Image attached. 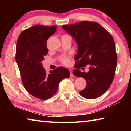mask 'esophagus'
<instances>
[{
    "mask_svg": "<svg viewBox=\"0 0 131 131\" xmlns=\"http://www.w3.org/2000/svg\"><path fill=\"white\" fill-rule=\"evenodd\" d=\"M69 72H70V77H74V76L73 74V73H72V70H69Z\"/></svg>",
    "mask_w": 131,
    "mask_h": 131,
    "instance_id": "1",
    "label": "esophagus"
}]
</instances>
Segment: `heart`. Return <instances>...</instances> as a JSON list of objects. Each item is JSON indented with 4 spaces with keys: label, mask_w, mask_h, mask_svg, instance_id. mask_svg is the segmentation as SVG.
Wrapping results in <instances>:
<instances>
[{
    "label": "heart",
    "mask_w": 131,
    "mask_h": 131,
    "mask_svg": "<svg viewBox=\"0 0 131 131\" xmlns=\"http://www.w3.org/2000/svg\"><path fill=\"white\" fill-rule=\"evenodd\" d=\"M61 62L63 65H68L70 63V58L67 56L62 57L61 58Z\"/></svg>",
    "instance_id": "heart-1"
}]
</instances>
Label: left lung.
<instances>
[{
    "mask_svg": "<svg viewBox=\"0 0 131 131\" xmlns=\"http://www.w3.org/2000/svg\"><path fill=\"white\" fill-rule=\"evenodd\" d=\"M62 28L78 45L74 57L76 69L73 74L87 81V86L80 94L90 99L101 96L110 87L117 67V55L112 36L96 22L82 21L63 25ZM87 64L89 71L81 72L79 69Z\"/></svg>",
    "mask_w": 131,
    "mask_h": 131,
    "instance_id": "8db88e82",
    "label": "left lung"
}]
</instances>
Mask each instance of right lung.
<instances>
[{
	"label": "right lung",
	"instance_id": "obj_1",
	"mask_svg": "<svg viewBox=\"0 0 131 131\" xmlns=\"http://www.w3.org/2000/svg\"><path fill=\"white\" fill-rule=\"evenodd\" d=\"M57 26L35 25L23 30L17 43L15 60L25 90L37 98L46 100L57 92L59 84L70 77L67 69L59 66L47 74L42 66L44 57L48 54L46 46L54 34Z\"/></svg>",
	"mask_w": 131,
	"mask_h": 131
}]
</instances>
